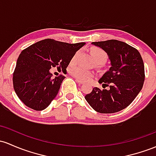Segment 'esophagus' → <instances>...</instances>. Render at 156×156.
I'll use <instances>...</instances> for the list:
<instances>
[{
	"label": "esophagus",
	"mask_w": 156,
	"mask_h": 156,
	"mask_svg": "<svg viewBox=\"0 0 156 156\" xmlns=\"http://www.w3.org/2000/svg\"><path fill=\"white\" fill-rule=\"evenodd\" d=\"M75 81H76L77 83H79V84H83V81H80V80H79V79H78V78H75Z\"/></svg>",
	"instance_id": "esophagus-1"
}]
</instances>
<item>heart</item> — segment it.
I'll return each mask as SVG.
<instances>
[{
  "label": "heart",
  "instance_id": "heart-1",
  "mask_svg": "<svg viewBox=\"0 0 156 156\" xmlns=\"http://www.w3.org/2000/svg\"><path fill=\"white\" fill-rule=\"evenodd\" d=\"M80 54L81 52L80 51H77L75 53L74 55L73 56L71 59V64H75L79 58ZM91 55L96 61L97 64H102L107 61L108 58V55L107 53L105 51L103 50L100 48H93L91 50ZM68 72L72 76L75 77V78H78L80 81H87L90 80L93 77V73L90 70L86 69L85 68L82 67V66H77V65L73 64L69 66Z\"/></svg>",
  "mask_w": 156,
  "mask_h": 156
}]
</instances>
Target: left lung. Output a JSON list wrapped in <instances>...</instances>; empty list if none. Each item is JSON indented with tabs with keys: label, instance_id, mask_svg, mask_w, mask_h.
Returning a JSON list of instances; mask_svg holds the SVG:
<instances>
[{
	"label": "left lung",
	"instance_id": "8db88e82",
	"mask_svg": "<svg viewBox=\"0 0 156 156\" xmlns=\"http://www.w3.org/2000/svg\"><path fill=\"white\" fill-rule=\"evenodd\" d=\"M102 48L111 61V67L98 82L103 88L94 87L85 95L89 104L100 113H114L125 109L141 91L144 81V65L136 48L118 40L92 42Z\"/></svg>",
	"mask_w": 156,
	"mask_h": 156
}]
</instances>
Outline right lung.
Masks as SVG:
<instances>
[{
	"instance_id": "obj_1",
	"label": "right lung",
	"mask_w": 156,
	"mask_h": 156,
	"mask_svg": "<svg viewBox=\"0 0 156 156\" xmlns=\"http://www.w3.org/2000/svg\"><path fill=\"white\" fill-rule=\"evenodd\" d=\"M85 43L58 41L44 39L22 51L13 73V87L27 107L36 111L46 109L55 98L65 76L52 77L49 69H65L72 58Z\"/></svg>"
}]
</instances>
